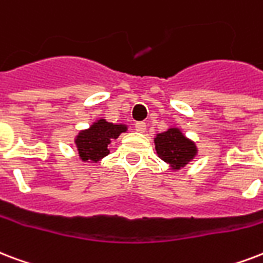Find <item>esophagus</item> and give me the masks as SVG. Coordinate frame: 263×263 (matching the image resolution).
I'll return each instance as SVG.
<instances>
[{"label": "esophagus", "mask_w": 263, "mask_h": 263, "mask_svg": "<svg viewBox=\"0 0 263 263\" xmlns=\"http://www.w3.org/2000/svg\"><path fill=\"white\" fill-rule=\"evenodd\" d=\"M135 129L138 132H145L146 131V123H143V121H138V123L135 124Z\"/></svg>", "instance_id": "obj_1"}]
</instances>
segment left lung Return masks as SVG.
<instances>
[{
	"instance_id": "left-lung-1",
	"label": "left lung",
	"mask_w": 263,
	"mask_h": 263,
	"mask_svg": "<svg viewBox=\"0 0 263 263\" xmlns=\"http://www.w3.org/2000/svg\"><path fill=\"white\" fill-rule=\"evenodd\" d=\"M154 145L158 157L170 164L172 170H180L189 164L197 154V146L193 140L186 138L179 128H170L165 132L157 134Z\"/></svg>"
}]
</instances>
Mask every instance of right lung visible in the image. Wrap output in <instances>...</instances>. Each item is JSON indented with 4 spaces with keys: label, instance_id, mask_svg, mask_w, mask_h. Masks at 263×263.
<instances>
[{
    "label": "right lung",
    "instance_id": "right-lung-1",
    "mask_svg": "<svg viewBox=\"0 0 263 263\" xmlns=\"http://www.w3.org/2000/svg\"><path fill=\"white\" fill-rule=\"evenodd\" d=\"M127 131V125L124 124H113L100 118L92 124L88 129L78 132L76 138L78 156L84 163H98L99 160L106 157L110 150L107 146L111 140L117 139L120 134Z\"/></svg>",
    "mask_w": 263,
    "mask_h": 263
}]
</instances>
